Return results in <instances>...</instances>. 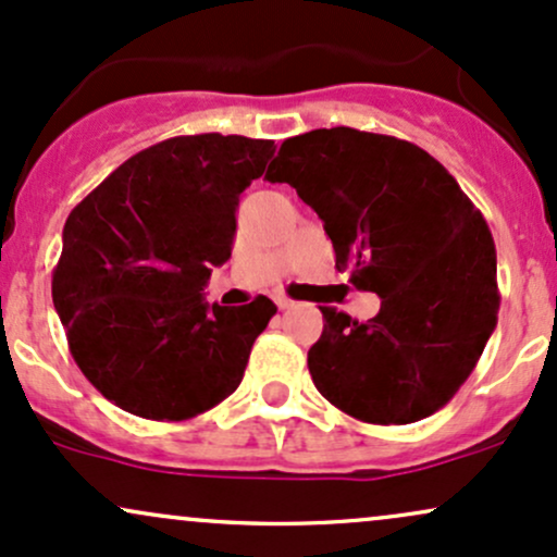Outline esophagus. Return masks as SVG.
<instances>
[{
    "label": "esophagus",
    "mask_w": 557,
    "mask_h": 557,
    "mask_svg": "<svg viewBox=\"0 0 557 557\" xmlns=\"http://www.w3.org/2000/svg\"><path fill=\"white\" fill-rule=\"evenodd\" d=\"M276 305H278V310H289V307H294V302L289 297H284V294H278L276 297Z\"/></svg>",
    "instance_id": "obj_1"
}]
</instances>
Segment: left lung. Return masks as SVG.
<instances>
[{
	"label": "left lung",
	"mask_w": 557,
	"mask_h": 557,
	"mask_svg": "<svg viewBox=\"0 0 557 557\" xmlns=\"http://www.w3.org/2000/svg\"><path fill=\"white\" fill-rule=\"evenodd\" d=\"M323 221L336 268L381 312L320 307L307 351L312 383L370 424H409L443 409L472 375L498 323V260L487 221L441 161L409 140L355 127L281 143L265 172Z\"/></svg>",
	"instance_id": "8db88e82"
}]
</instances>
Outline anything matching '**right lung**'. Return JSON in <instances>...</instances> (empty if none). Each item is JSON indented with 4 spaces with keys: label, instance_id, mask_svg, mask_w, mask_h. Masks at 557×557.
Returning <instances> with one entry per match:
<instances>
[{
    "label": "right lung",
    "instance_id": "right-lung-1",
    "mask_svg": "<svg viewBox=\"0 0 557 557\" xmlns=\"http://www.w3.org/2000/svg\"><path fill=\"white\" fill-rule=\"evenodd\" d=\"M273 140L180 135L156 143L72 208L51 297L70 355L111 404L182 422L232 396L271 299L202 302L211 265L232 258L242 189Z\"/></svg>",
    "mask_w": 557,
    "mask_h": 557
}]
</instances>
